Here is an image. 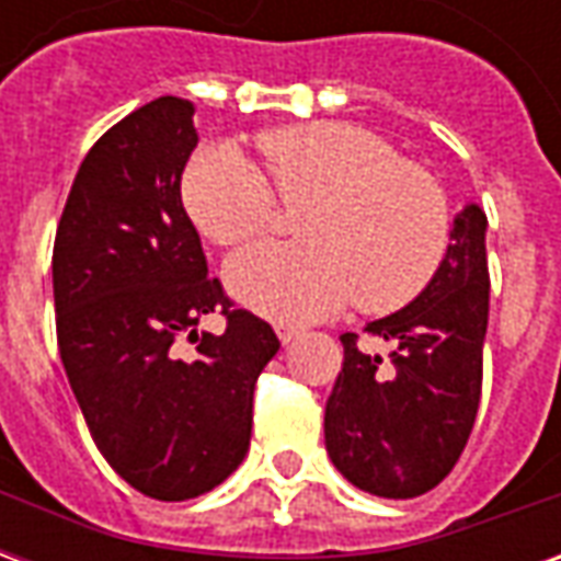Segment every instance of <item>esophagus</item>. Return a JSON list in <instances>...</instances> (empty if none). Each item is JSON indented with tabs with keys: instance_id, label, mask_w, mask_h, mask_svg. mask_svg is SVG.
Returning <instances> with one entry per match:
<instances>
[{
	"instance_id": "34e87169",
	"label": "esophagus",
	"mask_w": 561,
	"mask_h": 561,
	"mask_svg": "<svg viewBox=\"0 0 561 561\" xmlns=\"http://www.w3.org/2000/svg\"><path fill=\"white\" fill-rule=\"evenodd\" d=\"M276 336L282 340V345H288V342L300 336V328H297V324H282L279 321V324H276Z\"/></svg>"
}]
</instances>
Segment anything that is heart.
<instances>
[{"mask_svg": "<svg viewBox=\"0 0 561 561\" xmlns=\"http://www.w3.org/2000/svg\"><path fill=\"white\" fill-rule=\"evenodd\" d=\"M270 180L231 147L204 149L183 176L197 231L237 245L270 231L279 201L306 204L309 243H255L231 257L228 288L276 321H316L357 297L366 312L412 304L450 245V204L433 173L352 123H306L257 138ZM274 185L270 186L268 183Z\"/></svg>", "mask_w": 561, "mask_h": 561, "instance_id": "b5f03b06", "label": "heart"}]
</instances>
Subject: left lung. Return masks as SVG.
I'll use <instances>...</instances> for the list:
<instances>
[{
  "mask_svg": "<svg viewBox=\"0 0 561 561\" xmlns=\"http://www.w3.org/2000/svg\"><path fill=\"white\" fill-rule=\"evenodd\" d=\"M486 216L459 213L445 264L412 304L366 324L393 345L390 364L342 333L345 360L324 412L333 466L366 493L414 499L457 466L481 405L490 316Z\"/></svg>",
  "mask_w": 561,
  "mask_h": 561,
  "instance_id": "1",
  "label": "left lung"
}]
</instances>
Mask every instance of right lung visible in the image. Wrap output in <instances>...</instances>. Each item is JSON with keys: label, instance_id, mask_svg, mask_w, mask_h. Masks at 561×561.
I'll use <instances>...</instances> for the list:
<instances>
[{"label": "right lung", "instance_id": "add662e5", "mask_svg": "<svg viewBox=\"0 0 561 561\" xmlns=\"http://www.w3.org/2000/svg\"><path fill=\"white\" fill-rule=\"evenodd\" d=\"M195 107L161 95L92 144L54 243L56 342L83 421L138 493L183 502L219 486L249 450L252 397L279 352L264 318L237 309L185 216ZM209 311L221 337L197 334ZM180 341H195L183 358Z\"/></svg>", "mask_w": 561, "mask_h": 561}]
</instances>
